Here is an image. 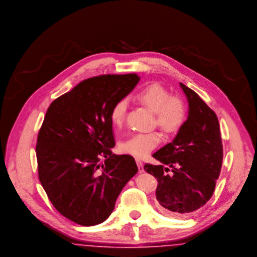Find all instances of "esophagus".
Returning a JSON list of instances; mask_svg holds the SVG:
<instances>
[{"label": "esophagus", "mask_w": 257, "mask_h": 257, "mask_svg": "<svg viewBox=\"0 0 257 257\" xmlns=\"http://www.w3.org/2000/svg\"><path fill=\"white\" fill-rule=\"evenodd\" d=\"M136 163H137V165H138V168H139V172L140 173H144V164H143V162L140 160V159H137L136 160Z\"/></svg>", "instance_id": "34e87169"}]
</instances>
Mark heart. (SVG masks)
<instances>
[{
    "mask_svg": "<svg viewBox=\"0 0 257 257\" xmlns=\"http://www.w3.org/2000/svg\"><path fill=\"white\" fill-rule=\"evenodd\" d=\"M139 100L152 112L156 116V124L165 133H174L178 131L186 117V109L184 101L178 97L170 95L169 92L160 84L146 86L137 93ZM128 102L126 98H121L113 104L111 110V120L115 126H121L125 121ZM162 141L159 132L134 134L120 145L123 153L138 158H144L149 154Z\"/></svg>",
    "mask_w": 257,
    "mask_h": 257,
    "instance_id": "obj_1",
    "label": "heart"
}]
</instances>
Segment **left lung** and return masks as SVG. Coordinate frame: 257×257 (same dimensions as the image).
<instances>
[{
	"instance_id": "1",
	"label": "left lung",
	"mask_w": 257,
	"mask_h": 257,
	"mask_svg": "<svg viewBox=\"0 0 257 257\" xmlns=\"http://www.w3.org/2000/svg\"><path fill=\"white\" fill-rule=\"evenodd\" d=\"M188 115L172 143L153 154L161 165L144 170L158 180L156 198L165 215L187 217L205 205L215 189L223 163V145L216 113L193 90L180 83ZM170 168L171 175H167Z\"/></svg>"
}]
</instances>
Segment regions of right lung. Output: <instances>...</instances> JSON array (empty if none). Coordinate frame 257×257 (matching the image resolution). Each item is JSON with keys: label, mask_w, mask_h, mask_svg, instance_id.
<instances>
[{"label": "right lung", "mask_w": 257, "mask_h": 257, "mask_svg": "<svg viewBox=\"0 0 257 257\" xmlns=\"http://www.w3.org/2000/svg\"><path fill=\"white\" fill-rule=\"evenodd\" d=\"M139 81L136 73L88 78L46 113L36 144L39 180L59 213L78 225L104 222L139 170L133 157L112 153L110 116L113 104Z\"/></svg>", "instance_id": "right-lung-1"}]
</instances>
